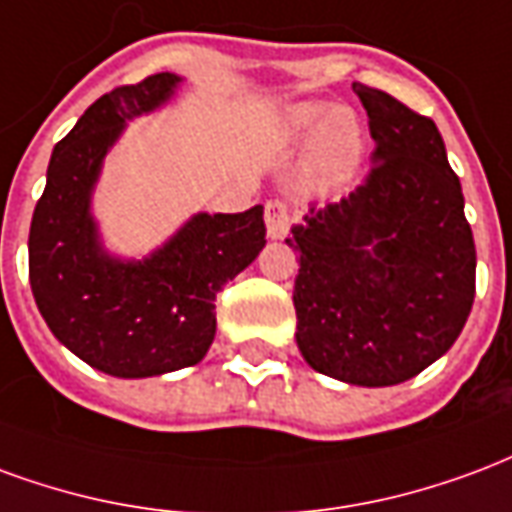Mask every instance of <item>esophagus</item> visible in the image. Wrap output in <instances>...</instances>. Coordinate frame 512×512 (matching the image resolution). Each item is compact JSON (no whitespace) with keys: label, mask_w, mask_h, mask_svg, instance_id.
Masks as SVG:
<instances>
[{"label":"esophagus","mask_w":512,"mask_h":512,"mask_svg":"<svg viewBox=\"0 0 512 512\" xmlns=\"http://www.w3.org/2000/svg\"><path fill=\"white\" fill-rule=\"evenodd\" d=\"M264 223H267V234H270V240H283L286 234H289V207L283 204V201H267V207H264Z\"/></svg>","instance_id":"1"}]
</instances>
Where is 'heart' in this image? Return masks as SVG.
I'll use <instances>...</instances> for the list:
<instances>
[{
	"label": "heart",
	"mask_w": 512,
	"mask_h": 512,
	"mask_svg": "<svg viewBox=\"0 0 512 512\" xmlns=\"http://www.w3.org/2000/svg\"><path fill=\"white\" fill-rule=\"evenodd\" d=\"M275 141L286 149H297L311 141L302 182L311 193L327 196L352 182L363 160V125L346 108L327 103H297L286 108L275 122Z\"/></svg>",
	"instance_id": "heart-1"
}]
</instances>
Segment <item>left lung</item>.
Masks as SVG:
<instances>
[{
	"label": "left lung",
	"mask_w": 512,
	"mask_h": 512,
	"mask_svg": "<svg viewBox=\"0 0 512 512\" xmlns=\"http://www.w3.org/2000/svg\"><path fill=\"white\" fill-rule=\"evenodd\" d=\"M371 171L292 226L297 346L313 371L390 387L436 363L475 302V240L434 119L354 81Z\"/></svg>",
	"instance_id": "1"
}]
</instances>
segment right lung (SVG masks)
Returning a JSON list of instances; mask_svg holds the SVG:
<instances>
[{"label":"right lung","mask_w":512,"mask_h":512,"mask_svg":"<svg viewBox=\"0 0 512 512\" xmlns=\"http://www.w3.org/2000/svg\"><path fill=\"white\" fill-rule=\"evenodd\" d=\"M182 81L155 73L111 89L51 152L29 229V283L48 330L103 374L144 379L196 365L215 338V297L264 248V207L199 212L163 248L125 261L103 248L89 212L100 166L125 122Z\"/></svg>","instance_id":"add662e5"}]
</instances>
